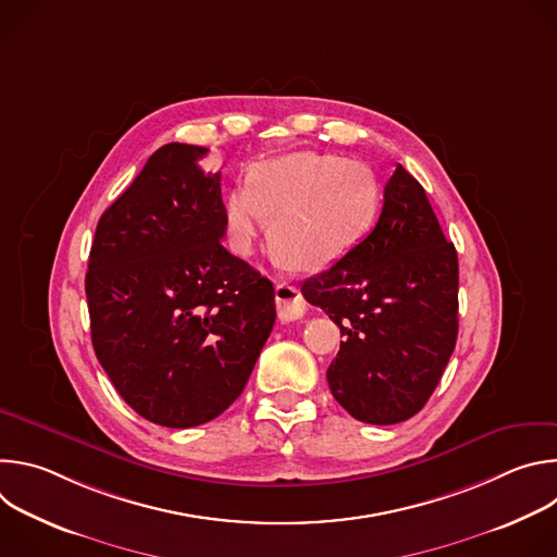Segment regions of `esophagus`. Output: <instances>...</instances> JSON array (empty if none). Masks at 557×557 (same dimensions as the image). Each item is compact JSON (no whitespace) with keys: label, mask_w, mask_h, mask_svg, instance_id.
Listing matches in <instances>:
<instances>
[{"label":"esophagus","mask_w":557,"mask_h":557,"mask_svg":"<svg viewBox=\"0 0 557 557\" xmlns=\"http://www.w3.org/2000/svg\"><path fill=\"white\" fill-rule=\"evenodd\" d=\"M275 301H277V314L282 322H293L304 317L306 312V299L301 297L299 288L290 282H277L275 284Z\"/></svg>","instance_id":"obj_1"}]
</instances>
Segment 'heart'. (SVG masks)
I'll list each match as a JSON object with an SVG mask.
<instances>
[{
	"label": "heart",
	"instance_id": "obj_1",
	"mask_svg": "<svg viewBox=\"0 0 557 557\" xmlns=\"http://www.w3.org/2000/svg\"><path fill=\"white\" fill-rule=\"evenodd\" d=\"M381 209L370 168L320 151L288 153L251 170L222 198L228 247L251 256L271 222V247L293 269L317 271L359 247Z\"/></svg>",
	"mask_w": 557,
	"mask_h": 557
}]
</instances>
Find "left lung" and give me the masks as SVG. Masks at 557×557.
Returning <instances> with one entry per match:
<instances>
[{"mask_svg": "<svg viewBox=\"0 0 557 557\" xmlns=\"http://www.w3.org/2000/svg\"><path fill=\"white\" fill-rule=\"evenodd\" d=\"M344 342L326 376L357 421L392 425L432 396L458 335V256L421 183L401 165L366 240L301 284Z\"/></svg>", "mask_w": 557, "mask_h": 557, "instance_id": "1", "label": "left lung"}]
</instances>
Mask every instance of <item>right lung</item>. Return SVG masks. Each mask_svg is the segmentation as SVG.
<instances>
[{
  "instance_id": "right-lung-1",
  "label": "right lung",
  "mask_w": 557,
  "mask_h": 557,
  "mask_svg": "<svg viewBox=\"0 0 557 557\" xmlns=\"http://www.w3.org/2000/svg\"><path fill=\"white\" fill-rule=\"evenodd\" d=\"M205 147L156 149L97 224L86 273L92 346L123 401L196 428L243 394L275 324L273 284L222 247Z\"/></svg>"
}]
</instances>
